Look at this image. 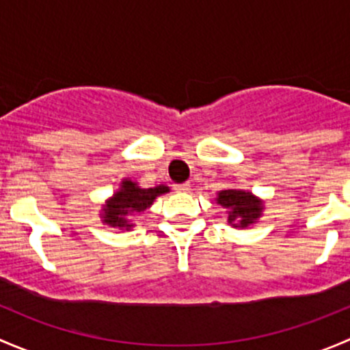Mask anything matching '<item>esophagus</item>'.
Segmentation results:
<instances>
[{"label": "esophagus", "mask_w": 350, "mask_h": 350, "mask_svg": "<svg viewBox=\"0 0 350 350\" xmlns=\"http://www.w3.org/2000/svg\"><path fill=\"white\" fill-rule=\"evenodd\" d=\"M189 188H191V185H189V183H179V185H174V191H178V193L189 191Z\"/></svg>", "instance_id": "esophagus-1"}]
</instances>
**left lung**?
I'll return each instance as SVG.
<instances>
[{"label":"left lung","mask_w":350,"mask_h":350,"mask_svg":"<svg viewBox=\"0 0 350 350\" xmlns=\"http://www.w3.org/2000/svg\"><path fill=\"white\" fill-rule=\"evenodd\" d=\"M218 203L224 208H230L228 211V224L234 227H247L254 224V220L260 217V201L254 198L250 193L241 191V189H225L218 193Z\"/></svg>","instance_id":"left-lung-1"}]
</instances>
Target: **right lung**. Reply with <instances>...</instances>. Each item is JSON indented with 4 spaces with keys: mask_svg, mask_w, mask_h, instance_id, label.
I'll return each mask as SVG.
<instances>
[{
    "mask_svg": "<svg viewBox=\"0 0 350 350\" xmlns=\"http://www.w3.org/2000/svg\"><path fill=\"white\" fill-rule=\"evenodd\" d=\"M167 186H155V188H139L135 183L125 179L122 183V189L108 201L107 206L103 208V221L111 225V227L130 228L126 217L133 211H144L147 206L152 204L157 196L167 193Z\"/></svg>",
    "mask_w": 350,
    "mask_h": 350,
    "instance_id": "1",
    "label": "right lung"
}]
</instances>
